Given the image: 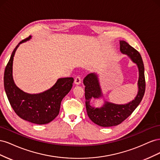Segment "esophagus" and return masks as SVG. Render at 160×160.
<instances>
[{"label": "esophagus", "mask_w": 160, "mask_h": 160, "mask_svg": "<svg viewBox=\"0 0 160 160\" xmlns=\"http://www.w3.org/2000/svg\"><path fill=\"white\" fill-rule=\"evenodd\" d=\"M81 83V78L80 76H77L75 79V83L76 85H79Z\"/></svg>", "instance_id": "obj_1"}]
</instances>
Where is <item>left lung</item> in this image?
I'll use <instances>...</instances> for the list:
<instances>
[{"label":"left lung","mask_w":160,"mask_h":160,"mask_svg":"<svg viewBox=\"0 0 160 160\" xmlns=\"http://www.w3.org/2000/svg\"><path fill=\"white\" fill-rule=\"evenodd\" d=\"M120 51L123 54L129 56L138 67V92L134 100L124 105L105 101L104 105L101 108H94L91 105V99L93 98L98 99L103 96L98 75L91 72L83 79V84L85 86V97L87 112L92 122L101 127L115 126L122 123L137 108L143 99L146 90L144 65L139 52L125 41H120Z\"/></svg>","instance_id":"left-lung-1"}]
</instances>
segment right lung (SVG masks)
Instances as JSON below:
<instances>
[{"label":"right lung","instance_id":"1","mask_svg":"<svg viewBox=\"0 0 160 160\" xmlns=\"http://www.w3.org/2000/svg\"><path fill=\"white\" fill-rule=\"evenodd\" d=\"M21 41L12 52L4 74V86L8 99L17 115L31 123L42 125L52 122L59 115L61 103L72 88L73 78L65 77L57 80L52 88L38 94H29L21 90L15 85L12 77V62L15 52Z\"/></svg>","mask_w":160,"mask_h":160}]
</instances>
